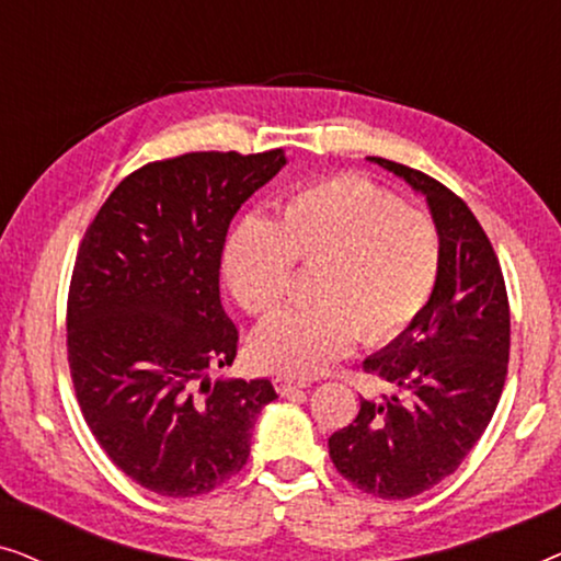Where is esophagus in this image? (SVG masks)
Wrapping results in <instances>:
<instances>
[{"label": "esophagus", "mask_w": 561, "mask_h": 561, "mask_svg": "<svg viewBox=\"0 0 561 561\" xmlns=\"http://www.w3.org/2000/svg\"><path fill=\"white\" fill-rule=\"evenodd\" d=\"M304 388H309V382H306V380L275 378V390H278L280 396H290V393H296V390H304Z\"/></svg>", "instance_id": "esophagus-1"}]
</instances>
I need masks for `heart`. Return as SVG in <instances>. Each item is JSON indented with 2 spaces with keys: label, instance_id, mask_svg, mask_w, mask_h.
I'll list each match as a JSON object with an SVG mask.
<instances>
[{
  "label": "heart",
  "instance_id": "1",
  "mask_svg": "<svg viewBox=\"0 0 561 561\" xmlns=\"http://www.w3.org/2000/svg\"><path fill=\"white\" fill-rule=\"evenodd\" d=\"M290 263L313 267V304L263 321L250 357L267 373L311 378L357 336L388 342L424 311L439 278V232L424 211L370 181L340 175L296 191L275 219H244L221 255L227 288L252 317L278 309Z\"/></svg>",
  "mask_w": 561,
  "mask_h": 561
}]
</instances>
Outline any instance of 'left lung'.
Wrapping results in <instances>:
<instances>
[{"label": "left lung", "instance_id": "8db88e82", "mask_svg": "<svg viewBox=\"0 0 561 561\" xmlns=\"http://www.w3.org/2000/svg\"><path fill=\"white\" fill-rule=\"evenodd\" d=\"M367 160L426 198L442 263L424 311L363 363L390 393L359 396L357 419L329 436V457L355 488L405 501L449 478L493 419L508 373L511 311L493 244L462 198L409 165Z\"/></svg>", "mask_w": 561, "mask_h": 561}]
</instances>
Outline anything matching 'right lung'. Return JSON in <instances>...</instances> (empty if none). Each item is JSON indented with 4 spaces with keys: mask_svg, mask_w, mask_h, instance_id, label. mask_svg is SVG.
<instances>
[{
    "mask_svg": "<svg viewBox=\"0 0 561 561\" xmlns=\"http://www.w3.org/2000/svg\"><path fill=\"white\" fill-rule=\"evenodd\" d=\"M288 163L188 152L127 175L91 221L68 290V365L114 465L165 497L219 488L250 457L271 380L217 378L237 357L219 298L229 221Z\"/></svg>",
    "mask_w": 561,
    "mask_h": 561,
    "instance_id": "add662e5",
    "label": "right lung"
}]
</instances>
